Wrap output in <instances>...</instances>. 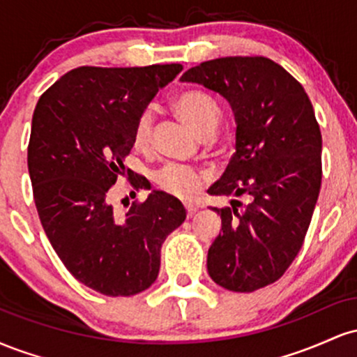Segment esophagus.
Wrapping results in <instances>:
<instances>
[{"label": "esophagus", "instance_id": "obj_1", "mask_svg": "<svg viewBox=\"0 0 357 357\" xmlns=\"http://www.w3.org/2000/svg\"><path fill=\"white\" fill-rule=\"evenodd\" d=\"M184 208H186V215H188V218H192V216H195V213H196V206H192V204H184Z\"/></svg>", "mask_w": 357, "mask_h": 357}]
</instances>
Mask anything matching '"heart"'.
Segmentation results:
<instances>
[{
  "label": "heart",
  "instance_id": "b5f03b06",
  "mask_svg": "<svg viewBox=\"0 0 357 357\" xmlns=\"http://www.w3.org/2000/svg\"><path fill=\"white\" fill-rule=\"evenodd\" d=\"M174 109L178 116L198 134L208 137L215 132L221 119V107L218 100L204 90H184L174 99ZM154 114L151 109L142 110L134 127V144L146 147L153 136ZM206 174L203 171L183 166H165L154 174V181L162 191L169 192L181 199H190L202 190Z\"/></svg>",
  "mask_w": 357,
  "mask_h": 357
}]
</instances>
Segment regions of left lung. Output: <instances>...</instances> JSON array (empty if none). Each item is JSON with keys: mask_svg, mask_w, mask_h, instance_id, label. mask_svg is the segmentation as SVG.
<instances>
[{"mask_svg": "<svg viewBox=\"0 0 357 357\" xmlns=\"http://www.w3.org/2000/svg\"><path fill=\"white\" fill-rule=\"evenodd\" d=\"M218 92L235 114V154L213 196L248 195L243 211L215 208L221 231L208 250V273L231 292H253L285 273L304 243L321 191L322 136L309 96L265 56H225L183 73Z\"/></svg>", "mask_w": 357, "mask_h": 357, "instance_id": "1", "label": "left lung"}]
</instances>
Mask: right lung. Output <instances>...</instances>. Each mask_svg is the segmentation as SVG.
Returning <instances> with one entry per match:
<instances>
[{
	"mask_svg": "<svg viewBox=\"0 0 357 357\" xmlns=\"http://www.w3.org/2000/svg\"><path fill=\"white\" fill-rule=\"evenodd\" d=\"M181 70L179 63L73 68L35 107L28 171L40 221L68 272L104 296L149 289L166 236L186 220L181 202L165 191H151L126 215L110 203L137 117ZM127 174L132 188L144 186Z\"/></svg>",
	"mask_w": 357,
	"mask_h": 357,
	"instance_id": "right-lung-1",
	"label": "right lung"
}]
</instances>
